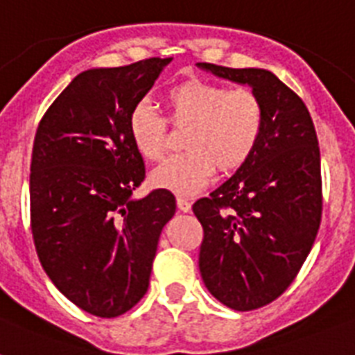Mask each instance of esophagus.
Segmentation results:
<instances>
[{"mask_svg": "<svg viewBox=\"0 0 355 355\" xmlns=\"http://www.w3.org/2000/svg\"><path fill=\"white\" fill-rule=\"evenodd\" d=\"M177 207L178 211H182V213H189V211H191V202L187 200V198H184V196H178Z\"/></svg>", "mask_w": 355, "mask_h": 355, "instance_id": "34e87169", "label": "esophagus"}]
</instances>
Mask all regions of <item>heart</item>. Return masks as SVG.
Returning a JSON list of instances; mask_svg holds the SVG:
<instances>
[{
	"label": "heart",
	"mask_w": 355,
	"mask_h": 355,
	"mask_svg": "<svg viewBox=\"0 0 355 355\" xmlns=\"http://www.w3.org/2000/svg\"><path fill=\"white\" fill-rule=\"evenodd\" d=\"M169 121L189 126L184 133L186 153L164 160L151 173L157 187L193 195L207 184L216 169L236 171L254 153L263 130V104L247 88L227 90L207 81H186L166 95ZM130 137L135 150L148 160H160L168 150V124L148 103L130 113Z\"/></svg>",
	"instance_id": "1"
}]
</instances>
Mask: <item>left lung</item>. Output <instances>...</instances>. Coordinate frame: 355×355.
Masks as SVG:
<instances>
[{"label":"left lung","mask_w":355,"mask_h":355,"mask_svg":"<svg viewBox=\"0 0 355 355\" xmlns=\"http://www.w3.org/2000/svg\"><path fill=\"white\" fill-rule=\"evenodd\" d=\"M196 67L251 86L263 104V130L251 159L193 204L204 227L198 267L205 287L233 311H254L293 284L320 229L314 122L305 103L272 71L211 62Z\"/></svg>","instance_id":"1"}]
</instances>
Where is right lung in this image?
<instances>
[{"label":"right lung","instance_id":"add662e5","mask_svg":"<svg viewBox=\"0 0 355 355\" xmlns=\"http://www.w3.org/2000/svg\"><path fill=\"white\" fill-rule=\"evenodd\" d=\"M171 58L81 71L41 119L31 164V222L44 272L83 311L117 318L141 302L177 202L144 198L130 113Z\"/></svg>","mask_w":355,"mask_h":355}]
</instances>
